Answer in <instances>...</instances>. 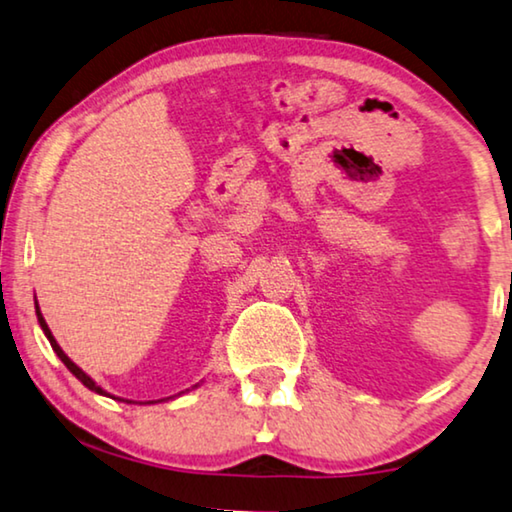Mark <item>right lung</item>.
<instances>
[{"instance_id":"1","label":"right lung","mask_w":512,"mask_h":512,"mask_svg":"<svg viewBox=\"0 0 512 512\" xmlns=\"http://www.w3.org/2000/svg\"><path fill=\"white\" fill-rule=\"evenodd\" d=\"M37 318H39V325H41V329H43V334H46V338L50 341V345H53V350L57 352V357H60L62 362H64V366H67V369H69L71 373H74V376H76L78 380H81V383H83L85 387H88V390L97 392V394H106V392L102 390V387L95 385V380H92V378L88 376V373H83L81 369H78V366H76L74 362H71V359H69L67 355H64L62 348H60V345H57V341L53 338V334H50V329H48V325H46V320H43V315H41V311H39V304H37Z\"/></svg>"}]
</instances>
